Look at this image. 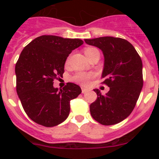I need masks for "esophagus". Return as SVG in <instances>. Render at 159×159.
<instances>
[{
  "label": "esophagus",
  "mask_w": 159,
  "mask_h": 159,
  "mask_svg": "<svg viewBox=\"0 0 159 159\" xmlns=\"http://www.w3.org/2000/svg\"><path fill=\"white\" fill-rule=\"evenodd\" d=\"M81 90H82V93H87V91H88V90H87V89L84 88V87H82Z\"/></svg>",
  "instance_id": "1"
}]
</instances>
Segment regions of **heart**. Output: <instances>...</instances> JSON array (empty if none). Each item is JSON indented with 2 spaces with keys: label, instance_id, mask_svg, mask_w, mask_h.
<instances>
[{
  "label": "heart",
  "instance_id": "1",
  "mask_svg": "<svg viewBox=\"0 0 159 159\" xmlns=\"http://www.w3.org/2000/svg\"><path fill=\"white\" fill-rule=\"evenodd\" d=\"M96 52H98V51L95 48H86L84 49V54L87 59L90 57L93 54H94ZM93 76V75L91 73H83V72H78L75 74L73 77L72 78V80L76 83L81 84L82 85H87L88 84L89 80Z\"/></svg>",
  "mask_w": 159,
  "mask_h": 159
}]
</instances>
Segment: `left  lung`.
Wrapping results in <instances>:
<instances>
[{
	"label": "left lung",
	"instance_id": "obj_1",
	"mask_svg": "<svg viewBox=\"0 0 159 159\" xmlns=\"http://www.w3.org/2000/svg\"><path fill=\"white\" fill-rule=\"evenodd\" d=\"M104 55L103 83L110 87L105 95L98 89L90 106L91 116L105 125L119 123L130 115L143 87V64L135 48L127 40L113 36L85 39Z\"/></svg>",
	"mask_w": 159,
	"mask_h": 159
}]
</instances>
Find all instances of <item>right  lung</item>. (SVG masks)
Segmentation results:
<instances>
[{
    "instance_id": "add662e5",
    "label": "right lung",
    "mask_w": 159,
    "mask_h": 159,
    "mask_svg": "<svg viewBox=\"0 0 159 159\" xmlns=\"http://www.w3.org/2000/svg\"><path fill=\"white\" fill-rule=\"evenodd\" d=\"M82 44L79 39L44 35L21 52L15 69L16 91L24 110L35 123L52 127L68 117L70 100L81 94V87L67 83L58 89L53 81L63 76L69 54Z\"/></svg>"
}]
</instances>
